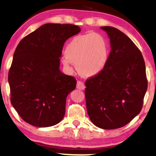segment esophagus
<instances>
[{"label": "esophagus", "mask_w": 156, "mask_h": 156, "mask_svg": "<svg viewBox=\"0 0 156 156\" xmlns=\"http://www.w3.org/2000/svg\"><path fill=\"white\" fill-rule=\"evenodd\" d=\"M76 88L79 89V90H84L85 88H86V86H85L84 83L82 81H78L77 82Z\"/></svg>", "instance_id": "obj_1"}]
</instances>
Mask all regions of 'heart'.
I'll list each match as a JSON object with an SVG mask.
<instances>
[{"label": "heart", "mask_w": 156, "mask_h": 156, "mask_svg": "<svg viewBox=\"0 0 156 156\" xmlns=\"http://www.w3.org/2000/svg\"><path fill=\"white\" fill-rule=\"evenodd\" d=\"M64 53L61 61L66 70H72L73 63L82 76L89 78L105 69L110 57V46L102 35L90 33L72 38L66 45Z\"/></svg>", "instance_id": "heart-1"}]
</instances>
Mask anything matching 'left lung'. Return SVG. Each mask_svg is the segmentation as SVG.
<instances>
[{
  "mask_svg": "<svg viewBox=\"0 0 156 156\" xmlns=\"http://www.w3.org/2000/svg\"><path fill=\"white\" fill-rule=\"evenodd\" d=\"M107 33L111 53L101 73L86 82V108L91 122L103 129L126 126L142 109L148 88L142 53L125 33L111 26Z\"/></svg>",
  "mask_w": 156,
  "mask_h": 156,
  "instance_id": "8db88e82",
  "label": "left lung"
}]
</instances>
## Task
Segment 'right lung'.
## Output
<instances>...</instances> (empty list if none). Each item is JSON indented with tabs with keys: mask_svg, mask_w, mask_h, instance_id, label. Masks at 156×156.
Segmentation results:
<instances>
[{
	"mask_svg": "<svg viewBox=\"0 0 156 156\" xmlns=\"http://www.w3.org/2000/svg\"><path fill=\"white\" fill-rule=\"evenodd\" d=\"M80 31L71 24L46 23L23 38L8 73L10 101L26 123L50 127L61 121L76 80L60 70L66 41Z\"/></svg>",
	"mask_w": 156,
	"mask_h": 156,
	"instance_id": "obj_1",
	"label": "right lung"
}]
</instances>
